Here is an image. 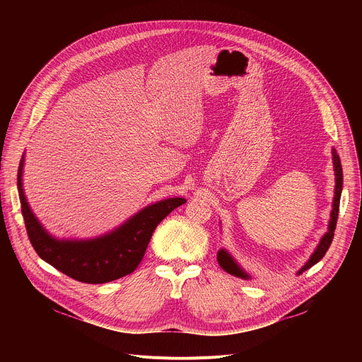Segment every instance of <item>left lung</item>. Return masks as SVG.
I'll list each match as a JSON object with an SVG mask.
<instances>
[{
    "mask_svg": "<svg viewBox=\"0 0 362 362\" xmlns=\"http://www.w3.org/2000/svg\"><path fill=\"white\" fill-rule=\"evenodd\" d=\"M333 164H334V175H336V187H334V199H333V210H332V216H330V224H329V232L322 236L320 245L317 246L315 252L311 255V258L308 259V262L303 265V267L299 270V274L303 273L305 270L311 269L314 264H317L322 257L326 255V252L329 251L333 236H334V230H336V223H337V216H339V204H340V194H341V185H344V173H341V164H340V158L337 156L336 149H333ZM218 264L221 265V269L227 273H230L236 277H242V279H248V274L243 273V270L239 267V265L235 262V259L227 254L224 250L218 251L217 255Z\"/></svg>",
    "mask_w": 362,
    "mask_h": 362,
    "instance_id": "obj_1",
    "label": "left lung"
}]
</instances>
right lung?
<instances>
[{
  "mask_svg": "<svg viewBox=\"0 0 362 362\" xmlns=\"http://www.w3.org/2000/svg\"><path fill=\"white\" fill-rule=\"evenodd\" d=\"M23 160L17 171V189L26 232L36 254L54 269L83 283H107L136 270L156 227L185 198H170L152 204L127 220L116 232L92 240H57L36 220L22 187Z\"/></svg>",
  "mask_w": 362,
  "mask_h": 362,
  "instance_id": "1",
  "label": "right lung"
}]
</instances>
